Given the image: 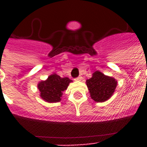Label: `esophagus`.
Wrapping results in <instances>:
<instances>
[{"instance_id": "1", "label": "esophagus", "mask_w": 147, "mask_h": 147, "mask_svg": "<svg viewBox=\"0 0 147 147\" xmlns=\"http://www.w3.org/2000/svg\"><path fill=\"white\" fill-rule=\"evenodd\" d=\"M75 80H76V81H82V77H81V76H78V78H75Z\"/></svg>"}]
</instances>
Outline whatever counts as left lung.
I'll list each match as a JSON object with an SVG mask.
<instances>
[{
	"label": "left lung",
	"instance_id": "1",
	"mask_svg": "<svg viewBox=\"0 0 147 147\" xmlns=\"http://www.w3.org/2000/svg\"><path fill=\"white\" fill-rule=\"evenodd\" d=\"M117 84L115 78L105 76L99 71L94 72L92 78L86 81L91 98L96 102L108 100L114 94Z\"/></svg>",
	"mask_w": 147,
	"mask_h": 147
}]
</instances>
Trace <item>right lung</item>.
<instances>
[{
	"label": "right lung",
	"mask_w": 147,
	"mask_h": 147,
	"mask_svg": "<svg viewBox=\"0 0 147 147\" xmlns=\"http://www.w3.org/2000/svg\"><path fill=\"white\" fill-rule=\"evenodd\" d=\"M72 81L69 78H61L56 74H53L46 81H41L38 84L40 97L49 103L59 102L61 100L62 92L67 89L69 83Z\"/></svg>",
	"instance_id": "obj_1"
}]
</instances>
